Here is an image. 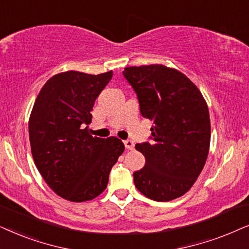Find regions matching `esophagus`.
<instances>
[{
    "instance_id": "esophagus-1",
    "label": "esophagus",
    "mask_w": 249,
    "mask_h": 249,
    "mask_svg": "<svg viewBox=\"0 0 249 249\" xmlns=\"http://www.w3.org/2000/svg\"><path fill=\"white\" fill-rule=\"evenodd\" d=\"M124 144H125V148H126L127 150H133V149H134L133 141H131V140H125V141H124Z\"/></svg>"
}]
</instances>
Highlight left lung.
Here are the masks:
<instances>
[{"label":"left lung","mask_w":249,"mask_h":249,"mask_svg":"<svg viewBox=\"0 0 249 249\" xmlns=\"http://www.w3.org/2000/svg\"><path fill=\"white\" fill-rule=\"evenodd\" d=\"M138 95L141 115L152 121L151 142L137 143L145 165L133 173L141 194L156 201L183 196L206 163L211 121L206 101L184 74L164 65L123 71Z\"/></svg>","instance_id":"left-lung-1"}]
</instances>
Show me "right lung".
I'll return each mask as SVG.
<instances>
[{
  "mask_svg": "<svg viewBox=\"0 0 249 249\" xmlns=\"http://www.w3.org/2000/svg\"><path fill=\"white\" fill-rule=\"evenodd\" d=\"M112 71L91 75L69 71L52 76L41 89L29 117V141L35 165L58 196L82 203L107 188L109 173L124 151L116 137L89 133L95 99Z\"/></svg>",
  "mask_w": 249,
  "mask_h": 249,
  "instance_id": "obj_1",
  "label": "right lung"
}]
</instances>
